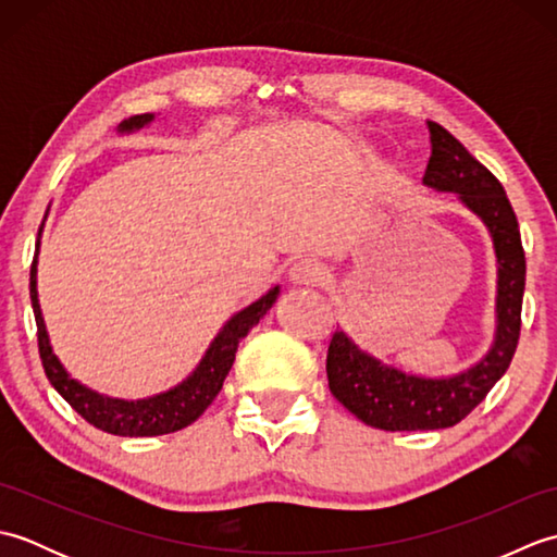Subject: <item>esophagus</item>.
<instances>
[{
  "label": "esophagus",
  "mask_w": 557,
  "mask_h": 557,
  "mask_svg": "<svg viewBox=\"0 0 557 557\" xmlns=\"http://www.w3.org/2000/svg\"><path fill=\"white\" fill-rule=\"evenodd\" d=\"M323 280H325V268L318 263V260H311V258L299 260V263H294L289 270L292 285L313 287V285H321Z\"/></svg>",
  "instance_id": "34e87169"
}]
</instances>
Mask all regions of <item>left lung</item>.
<instances>
[{
    "label": "left lung",
    "mask_w": 557,
    "mask_h": 557,
    "mask_svg": "<svg viewBox=\"0 0 557 557\" xmlns=\"http://www.w3.org/2000/svg\"><path fill=\"white\" fill-rule=\"evenodd\" d=\"M429 134L431 160L423 184L435 191L457 194L493 236L498 258V327L486 357L453 377H421L399 371L361 351L345 330H337L330 339L325 363L330 393L354 417L381 431H435L459 423L505 375L522 330L527 260L505 188L447 128L429 122Z\"/></svg>",
    "instance_id": "1"
}]
</instances>
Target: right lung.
I'll list each match as a JSON object with an SVG mask.
<instances>
[{"mask_svg": "<svg viewBox=\"0 0 557 557\" xmlns=\"http://www.w3.org/2000/svg\"><path fill=\"white\" fill-rule=\"evenodd\" d=\"M152 120H156L152 114L128 116V120L120 124V132H134V128L146 126ZM277 294H280V287H272L258 301H253L251 306H246L244 311L232 315L227 325L220 330V335L212 339L210 349L196 366V371L188 375L184 383L156 397L116 399V397L92 393L90 387L74 381V377L64 371V366L54 357L50 337H47V330H45L40 304H38V251H35L33 265H30V301H33L35 325H38V349H40L47 381L52 383L57 393L62 395L90 425H96V429L104 433L124 435V437L126 435L128 437L164 435V433H174V431L186 429V425H191L200 413L210 407V401L218 397L224 377H227L234 363L236 347H239V342L248 335V330L258 325L260 318H263L270 306L275 304Z\"/></svg>", "mask_w": 557, "mask_h": 557, "instance_id": "obj_1", "label": "right lung"}]
</instances>
